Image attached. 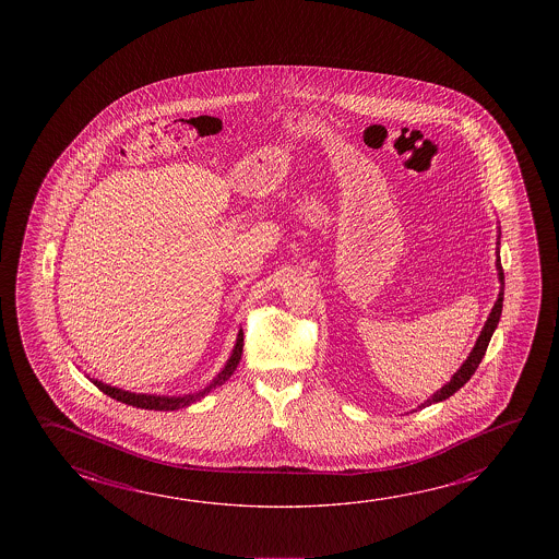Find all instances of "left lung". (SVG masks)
Returning <instances> with one entry per match:
<instances>
[{
    "label": "left lung",
    "instance_id": "8db88e82",
    "mask_svg": "<svg viewBox=\"0 0 559 559\" xmlns=\"http://www.w3.org/2000/svg\"><path fill=\"white\" fill-rule=\"evenodd\" d=\"M499 246H501V228H499V234H497V261H495V266H497V278H499V284H501V286H499V296H497V300H495L491 313H489V318L485 321L484 330L479 333L476 345H474V348L469 350V355H467L466 360L462 362V367L457 368L456 372H454L452 378H450V382H447V384L442 385L440 390H437V392L430 395L427 402H423L417 409H421V407H429L432 403L449 400L450 395L456 394L457 390H460L462 385L466 384L467 380L474 376L477 367H479V362H481V358H484L485 350H487V345H489V341L493 337L495 330H497L499 320H501V311H503L504 275L503 266H501V257H499Z\"/></svg>",
    "mask_w": 559,
    "mask_h": 559
}]
</instances>
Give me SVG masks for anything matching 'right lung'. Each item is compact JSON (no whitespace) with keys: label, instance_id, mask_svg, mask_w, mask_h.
I'll return each instance as SVG.
<instances>
[{"label":"right lung","instance_id":"obj_1","mask_svg":"<svg viewBox=\"0 0 559 559\" xmlns=\"http://www.w3.org/2000/svg\"><path fill=\"white\" fill-rule=\"evenodd\" d=\"M241 353H243V331H238V338H236V345L231 348V355H229L226 365L222 368L221 372L216 374V378L212 380L211 384L206 385L204 390H199L197 394H185V395H157V394H136V392H127L122 388L117 385L105 384L97 378H90L93 384L97 385L102 390L103 394L109 395L117 402L127 403L132 407H140V409H152V412H177V409H183L189 407L192 403L199 402L204 395L211 394L214 388L226 384L229 380V376L236 372L239 360H241Z\"/></svg>","mask_w":559,"mask_h":559}]
</instances>
